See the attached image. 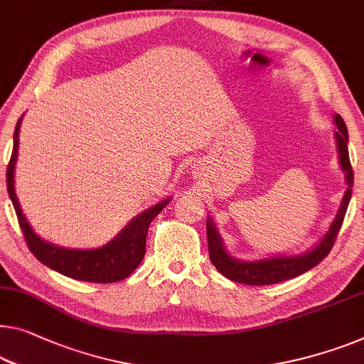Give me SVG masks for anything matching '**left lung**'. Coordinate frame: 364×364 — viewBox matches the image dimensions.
<instances>
[{
  "instance_id": "left-lung-1",
  "label": "left lung",
  "mask_w": 364,
  "mask_h": 364,
  "mask_svg": "<svg viewBox=\"0 0 364 364\" xmlns=\"http://www.w3.org/2000/svg\"><path fill=\"white\" fill-rule=\"evenodd\" d=\"M333 122L337 126V130L333 132L335 142H337V151H338V164L341 171L345 173L346 181V191L341 198L340 208L337 210V215L330 224L328 230L325 235L312 247L311 250L299 253V255H274V257L259 258V259H238L227 252L224 238L220 237L219 230L214 224V220L208 217L205 222V229H208V247H209V258L213 262L220 274L225 278L242 284H252V286H264V284H276L281 281L292 279L306 271L317 267L322 259L327 257L332 250L335 238L343 222V217L348 208V203L351 199V188H353V170H351L350 155H348V130L340 117V114H335Z\"/></svg>"
}]
</instances>
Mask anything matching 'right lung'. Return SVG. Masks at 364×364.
<instances>
[{
  "instance_id": "1",
  "label": "right lung",
  "mask_w": 364,
  "mask_h": 364,
  "mask_svg": "<svg viewBox=\"0 0 364 364\" xmlns=\"http://www.w3.org/2000/svg\"><path fill=\"white\" fill-rule=\"evenodd\" d=\"M23 122V116L19 117L18 124L14 129V145L13 155H11L8 171H6V183H8V194L11 203H13L21 230L26 237L27 247L34 253V257L41 263L46 264L53 271L63 276H68L72 279L88 281V283H116L122 281L132 274L135 268L139 267L145 255V240H147V232L150 222L161 213V209L170 203L171 196L160 200L151 205V208L142 210L137 214L129 224L119 232V234L106 243V245L97 248H65L53 245L48 240H43L42 237L36 234L32 229L29 220L26 219L21 209V204L16 196L14 189V170L16 160H18L19 150V127Z\"/></svg>"
}]
</instances>
